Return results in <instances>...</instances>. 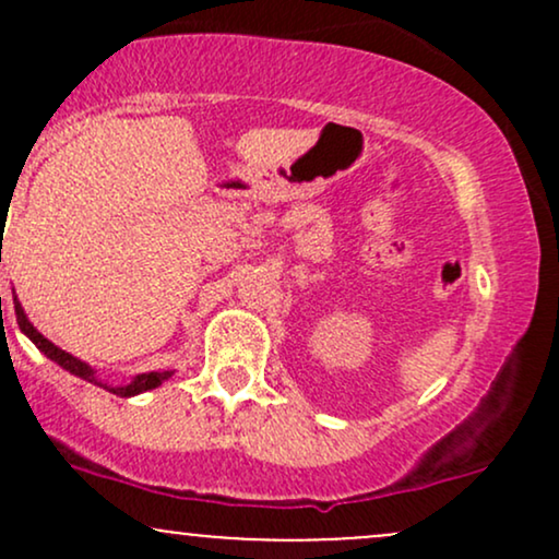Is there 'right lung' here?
I'll return each instance as SVG.
<instances>
[{
	"instance_id": "add662e5",
	"label": "right lung",
	"mask_w": 559,
	"mask_h": 559,
	"mask_svg": "<svg viewBox=\"0 0 559 559\" xmlns=\"http://www.w3.org/2000/svg\"><path fill=\"white\" fill-rule=\"evenodd\" d=\"M15 316H17V325H21V331L31 338V342L38 346V349L44 352V355L49 357V360H55L57 365H60V368L70 370V373L83 378V381H92V383H96V386H102V381L94 376V370L88 368L86 362H81L79 357L68 355L66 349H60V346H55L52 342H49V338H44L41 333L34 329V323H31V320L25 318V312L21 310V307H17V310H15ZM170 376H173V370H163V373H141V376L133 378V381L128 383V386H112L110 391H112V394H118V396H136V394H141V391L157 389L159 383L168 381Z\"/></svg>"
}]
</instances>
